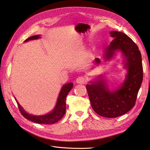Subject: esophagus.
Here are the masks:
<instances>
[{
  "instance_id": "obj_1",
  "label": "esophagus",
  "mask_w": 150,
  "mask_h": 150,
  "mask_svg": "<svg viewBox=\"0 0 150 150\" xmlns=\"http://www.w3.org/2000/svg\"><path fill=\"white\" fill-rule=\"evenodd\" d=\"M86 82V79L84 77L80 76L76 79V83L80 84H84Z\"/></svg>"
}]
</instances>
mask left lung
Listing matches in <instances>:
<instances>
[{
    "label": "left lung",
    "mask_w": 150,
    "mask_h": 150,
    "mask_svg": "<svg viewBox=\"0 0 150 150\" xmlns=\"http://www.w3.org/2000/svg\"><path fill=\"white\" fill-rule=\"evenodd\" d=\"M113 39L106 49L105 57H112L116 50H121L126 57L128 74L119 89L111 92L103 81L86 85L91 104L97 114L105 117H116L128 112L135 105L137 95L143 81L142 54L138 46L125 34L111 31ZM99 64V58L95 59Z\"/></svg>",
    "instance_id": "left-lung-1"
}]
</instances>
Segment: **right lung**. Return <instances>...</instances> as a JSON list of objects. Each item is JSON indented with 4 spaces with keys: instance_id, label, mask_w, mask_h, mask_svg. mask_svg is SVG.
I'll list each match as a JSON object with an SVG mask.
<instances>
[{
    "instance_id": "1",
    "label": "right lung",
    "mask_w": 150,
    "mask_h": 150,
    "mask_svg": "<svg viewBox=\"0 0 150 150\" xmlns=\"http://www.w3.org/2000/svg\"><path fill=\"white\" fill-rule=\"evenodd\" d=\"M39 36H40L39 35L32 36V37H30L27 39L25 40V42L28 41L29 40L38 39L39 38ZM72 87H73V84L72 83L66 84L64 86H62V89L60 91L59 95V98H58L55 108L54 109V110L51 112L49 113V114L46 115L38 116L29 115L24 110V109L21 107L19 103H18V102L16 100L21 115L27 120L36 122V123L47 124V125L56 123V122L59 121L65 114L66 108V99L68 93H69V92H70V91L72 89Z\"/></svg>"
}]
</instances>
